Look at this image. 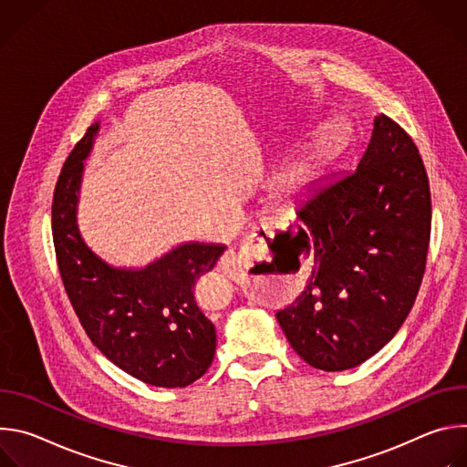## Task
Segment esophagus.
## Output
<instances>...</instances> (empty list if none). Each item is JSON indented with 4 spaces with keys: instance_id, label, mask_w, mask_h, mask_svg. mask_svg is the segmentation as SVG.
<instances>
[{
    "instance_id": "esophagus-1",
    "label": "esophagus",
    "mask_w": 467,
    "mask_h": 467,
    "mask_svg": "<svg viewBox=\"0 0 467 467\" xmlns=\"http://www.w3.org/2000/svg\"><path fill=\"white\" fill-rule=\"evenodd\" d=\"M275 225L274 222H264L262 225L254 227V231L244 240V244L238 249H227L220 258V268L229 279H238L242 270L247 265H253V262L272 260L268 251V242L274 238Z\"/></svg>"
}]
</instances>
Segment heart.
Listing matches in <instances>:
<instances>
[{
    "instance_id": "obj_1",
    "label": "heart",
    "mask_w": 467,
    "mask_h": 467,
    "mask_svg": "<svg viewBox=\"0 0 467 467\" xmlns=\"http://www.w3.org/2000/svg\"><path fill=\"white\" fill-rule=\"evenodd\" d=\"M297 171H299V170H297V166H290V168H288V177H292V179H294V177L297 175Z\"/></svg>"
}]
</instances>
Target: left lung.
<instances>
[{
    "label": "left lung",
    "instance_id": "left-lung-1",
    "mask_svg": "<svg viewBox=\"0 0 467 467\" xmlns=\"http://www.w3.org/2000/svg\"><path fill=\"white\" fill-rule=\"evenodd\" d=\"M296 214L297 234L277 238L292 244L296 256L314 254V265L277 321L312 368H355L401 328L425 274L431 188L409 132L377 116L357 170L314 190Z\"/></svg>",
    "mask_w": 467,
    "mask_h": 467
}]
</instances>
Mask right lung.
Returning <instances> with one entry per match:
<instances>
[{"label": "right lung", "instance_id": "obj_1", "mask_svg": "<svg viewBox=\"0 0 467 467\" xmlns=\"http://www.w3.org/2000/svg\"><path fill=\"white\" fill-rule=\"evenodd\" d=\"M94 123L66 159L53 192L51 231L60 279L92 344L119 369L161 388L202 379L216 353V328L193 297L225 245L184 244L144 270H116L81 240L76 223L83 161Z\"/></svg>", "mask_w": 467, "mask_h": 467}]
</instances>
